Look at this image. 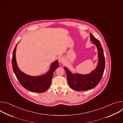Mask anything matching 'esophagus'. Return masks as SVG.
<instances>
[{
    "instance_id": "1",
    "label": "esophagus",
    "mask_w": 123,
    "mask_h": 123,
    "mask_svg": "<svg viewBox=\"0 0 123 123\" xmlns=\"http://www.w3.org/2000/svg\"><path fill=\"white\" fill-rule=\"evenodd\" d=\"M65 58L63 57H61L59 59V62L61 64H64L65 63Z\"/></svg>"
}]
</instances>
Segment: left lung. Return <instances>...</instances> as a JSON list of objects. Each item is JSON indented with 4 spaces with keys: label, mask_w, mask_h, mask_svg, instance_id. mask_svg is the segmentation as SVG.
<instances>
[{
    "label": "left lung",
    "mask_w": 123,
    "mask_h": 123,
    "mask_svg": "<svg viewBox=\"0 0 123 123\" xmlns=\"http://www.w3.org/2000/svg\"><path fill=\"white\" fill-rule=\"evenodd\" d=\"M91 40L92 44L96 45L98 50V62L96 68L87 74H73L65 67L68 82L69 86L76 91H84L90 90L99 84L103 76L105 68V59L104 51L100 41L90 33Z\"/></svg>",
    "instance_id": "8db88e82"
}]
</instances>
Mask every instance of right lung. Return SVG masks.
Segmentation results:
<instances>
[{"label":"right lung","mask_w":123,"mask_h":123,"mask_svg":"<svg viewBox=\"0 0 123 123\" xmlns=\"http://www.w3.org/2000/svg\"><path fill=\"white\" fill-rule=\"evenodd\" d=\"M17 44L13 51L12 57V69L17 79L23 87L30 92L38 93L45 92L50 85L55 71L59 67L58 61L56 60L51 64L49 70L44 75L39 76L28 75L21 72L17 66L15 58Z\"/></svg>","instance_id":"obj_1"}]
</instances>
